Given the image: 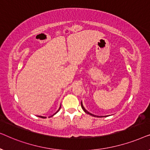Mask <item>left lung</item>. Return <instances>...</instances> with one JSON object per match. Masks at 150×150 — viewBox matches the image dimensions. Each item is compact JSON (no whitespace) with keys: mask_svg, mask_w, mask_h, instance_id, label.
<instances>
[{"mask_svg":"<svg viewBox=\"0 0 150 150\" xmlns=\"http://www.w3.org/2000/svg\"><path fill=\"white\" fill-rule=\"evenodd\" d=\"M81 107H82V108H83V109L84 111H85V112H86V113L89 114V115H91V116L97 117H106V116H97V115H93V114H91V112H89V111H87V110L85 109V107H84V106H83V103H82V102H81Z\"/></svg>","mask_w":150,"mask_h":150,"instance_id":"left-lung-1","label":"left lung"}]
</instances>
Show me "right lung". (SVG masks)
<instances>
[{
	"label": "right lung",
	"instance_id": "add662e5",
	"mask_svg": "<svg viewBox=\"0 0 150 150\" xmlns=\"http://www.w3.org/2000/svg\"><path fill=\"white\" fill-rule=\"evenodd\" d=\"M60 108H61V106H60V107H59V109H58V110H57V111L56 112H55V113H54V115H55V114H56V113H57V112H59V110H60ZM53 115H52V116H53ZM39 117H42V118H46V117H43V116H39Z\"/></svg>",
	"mask_w": 150,
	"mask_h": 150
}]
</instances>
